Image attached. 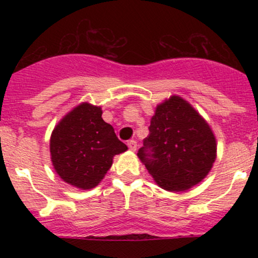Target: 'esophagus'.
Masks as SVG:
<instances>
[{
	"mask_svg": "<svg viewBox=\"0 0 258 258\" xmlns=\"http://www.w3.org/2000/svg\"><path fill=\"white\" fill-rule=\"evenodd\" d=\"M127 146H128L130 150H132V152H136V149H137V142L131 139V141L127 142Z\"/></svg>",
	"mask_w": 258,
	"mask_h": 258,
	"instance_id": "esophagus-1",
	"label": "esophagus"
}]
</instances>
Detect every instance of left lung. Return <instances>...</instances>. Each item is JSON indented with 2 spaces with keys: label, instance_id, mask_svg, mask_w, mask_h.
<instances>
[{
  "label": "left lung",
  "instance_id": "left-lung-1",
  "mask_svg": "<svg viewBox=\"0 0 258 258\" xmlns=\"http://www.w3.org/2000/svg\"><path fill=\"white\" fill-rule=\"evenodd\" d=\"M216 153L209 123L186 100L172 96L156 106L149 136L137 155L156 184L168 191H184L205 178Z\"/></svg>",
  "mask_w": 258,
  "mask_h": 258
}]
</instances>
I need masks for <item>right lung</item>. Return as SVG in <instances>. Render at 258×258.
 Masks as SVG:
<instances>
[{
    "mask_svg": "<svg viewBox=\"0 0 258 258\" xmlns=\"http://www.w3.org/2000/svg\"><path fill=\"white\" fill-rule=\"evenodd\" d=\"M102 114L100 106L81 103L53 130L49 142L52 164L68 184L94 188L111 167L114 156L127 150Z\"/></svg>",
    "mask_w": 258,
    "mask_h": 258,
    "instance_id": "add662e5",
    "label": "right lung"
}]
</instances>
